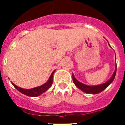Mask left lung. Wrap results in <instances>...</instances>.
Returning a JSON list of instances; mask_svg holds the SVG:
<instances>
[{"label": "left lung", "mask_w": 125, "mask_h": 125, "mask_svg": "<svg viewBox=\"0 0 125 125\" xmlns=\"http://www.w3.org/2000/svg\"><path fill=\"white\" fill-rule=\"evenodd\" d=\"M108 45H109V43H108ZM116 73V63L115 70L114 72L113 76H111V78H110L107 82H106L104 84H100V85H96V86H88V85H86V84H83V83L80 82H79L78 80L74 77L73 73H72V80H73V83H74V84L77 86V88H78L79 89L81 90L82 91H83L84 92H86V93H88V94H96L100 93V92H101L102 91H103L104 90L106 89V88L113 82V81L114 80V79L115 78Z\"/></svg>", "instance_id": "1"}]
</instances>
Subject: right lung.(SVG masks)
<instances>
[{"instance_id":"1","label":"right lung","mask_w":125,"mask_h":125,"mask_svg":"<svg viewBox=\"0 0 125 125\" xmlns=\"http://www.w3.org/2000/svg\"><path fill=\"white\" fill-rule=\"evenodd\" d=\"M54 72L55 70L52 72L51 76L49 77V80L45 84L41 85V86H39L35 87V88H31V89L22 88H20V87H18L17 86H16L12 82H11V83L13 85V86L15 87L18 91H19L22 94H25L26 96H28L30 97L39 96H40L41 94H42L45 92H46L47 90L49 89L50 87L52 86V84H53V73H54Z\"/></svg>"}]
</instances>
